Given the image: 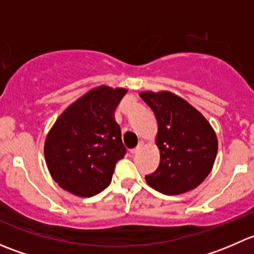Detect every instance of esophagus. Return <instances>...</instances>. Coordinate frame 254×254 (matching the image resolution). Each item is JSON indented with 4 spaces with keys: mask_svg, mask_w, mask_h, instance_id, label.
<instances>
[{
    "mask_svg": "<svg viewBox=\"0 0 254 254\" xmlns=\"http://www.w3.org/2000/svg\"><path fill=\"white\" fill-rule=\"evenodd\" d=\"M142 147H143V141H140L139 145H137V147H135V148H132V150H130V152H131L132 155H135V153L139 152V151L141 150Z\"/></svg>",
    "mask_w": 254,
    "mask_h": 254,
    "instance_id": "esophagus-1",
    "label": "esophagus"
}]
</instances>
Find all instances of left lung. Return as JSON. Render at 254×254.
Listing matches in <instances>:
<instances>
[{
  "label": "left lung",
  "instance_id": "8db88e82",
  "mask_svg": "<svg viewBox=\"0 0 254 254\" xmlns=\"http://www.w3.org/2000/svg\"><path fill=\"white\" fill-rule=\"evenodd\" d=\"M140 97L155 113L158 124L157 170L145 179L151 188L177 195L196 188L211 172L217 137L210 123L186 99L168 91H146Z\"/></svg>",
  "mask_w": 254,
  "mask_h": 254
}]
</instances>
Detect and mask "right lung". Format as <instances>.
<instances>
[{
    "label": "right lung",
    "mask_w": 254,
    "mask_h": 254,
    "mask_svg": "<svg viewBox=\"0 0 254 254\" xmlns=\"http://www.w3.org/2000/svg\"><path fill=\"white\" fill-rule=\"evenodd\" d=\"M127 89L98 86L68 106L44 145L54 181L71 194L89 198L111 184L115 163L124 157L114 111Z\"/></svg>",
    "instance_id": "1"
}]
</instances>
